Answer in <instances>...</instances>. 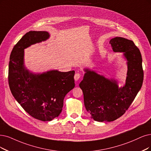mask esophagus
Returning a JSON list of instances; mask_svg holds the SVG:
<instances>
[{
	"label": "esophagus",
	"mask_w": 151,
	"mask_h": 151,
	"mask_svg": "<svg viewBox=\"0 0 151 151\" xmlns=\"http://www.w3.org/2000/svg\"><path fill=\"white\" fill-rule=\"evenodd\" d=\"M81 77V74L80 73H76L74 76V78H75V81H78L79 80V79Z\"/></svg>",
	"instance_id": "1"
}]
</instances>
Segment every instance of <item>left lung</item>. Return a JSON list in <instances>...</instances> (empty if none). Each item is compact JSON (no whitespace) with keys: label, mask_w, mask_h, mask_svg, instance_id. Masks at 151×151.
Here are the masks:
<instances>
[{"label":"left lung","mask_w":151,"mask_h":151,"mask_svg":"<svg viewBox=\"0 0 151 151\" xmlns=\"http://www.w3.org/2000/svg\"><path fill=\"white\" fill-rule=\"evenodd\" d=\"M109 43L113 52L122 53L127 61L125 85L119 87L114 79H109L88 68L84 69L85 73L79 85L86 109L91 118L98 122L113 121L123 115L141 90L144 78L142 56L134 42L117 37Z\"/></svg>","instance_id":"left-lung-1"}]
</instances>
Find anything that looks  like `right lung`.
Returning a JSON list of instances; mask_svg holds the SVG:
<instances>
[{"label": "right lung", "instance_id": "right-lung-1", "mask_svg": "<svg viewBox=\"0 0 151 151\" xmlns=\"http://www.w3.org/2000/svg\"><path fill=\"white\" fill-rule=\"evenodd\" d=\"M50 37L45 31L27 32L14 46L9 65L12 95L27 113L42 121H50L60 115L66 94L75 87V71L53 70L35 73L25 66L24 49Z\"/></svg>", "mask_w": 151, "mask_h": 151}]
</instances>
